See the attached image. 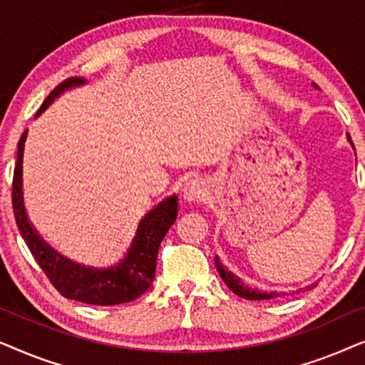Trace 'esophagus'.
<instances>
[{
    "instance_id": "esophagus-1",
    "label": "esophagus",
    "mask_w": 365,
    "mask_h": 365,
    "mask_svg": "<svg viewBox=\"0 0 365 365\" xmlns=\"http://www.w3.org/2000/svg\"><path fill=\"white\" fill-rule=\"evenodd\" d=\"M206 194L207 189L204 186V182L199 181V179H191V181H187L186 186L182 189V199L189 204H197L204 201Z\"/></svg>"
}]
</instances>
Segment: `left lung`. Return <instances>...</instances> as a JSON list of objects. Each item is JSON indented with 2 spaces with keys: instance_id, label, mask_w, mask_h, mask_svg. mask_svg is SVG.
<instances>
[{
  "instance_id": "left-lung-1",
  "label": "left lung",
  "mask_w": 365,
  "mask_h": 365,
  "mask_svg": "<svg viewBox=\"0 0 365 365\" xmlns=\"http://www.w3.org/2000/svg\"><path fill=\"white\" fill-rule=\"evenodd\" d=\"M312 86L317 88L314 83H312ZM347 139H349V143H351V146L354 148V144L351 141V136H349V134H347ZM214 261H216V267H217V271H219V276L222 277V281L226 282V286L231 289L234 294H237L239 297L249 299V301H267V299L279 297V296H282V294H284V292H276V291L262 292V291H256V289L247 287L246 284L241 281V279H239L237 276H234L231 271H227V269L224 267L221 262H219V257L217 256H216V259H214Z\"/></svg>"
}]
</instances>
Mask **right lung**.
I'll use <instances>...</instances> for the list:
<instances>
[{
	"mask_svg": "<svg viewBox=\"0 0 365 365\" xmlns=\"http://www.w3.org/2000/svg\"><path fill=\"white\" fill-rule=\"evenodd\" d=\"M86 79L69 78L49 93L36 118L54 99L68 89L83 86ZM28 131L19 139L16 166L13 176V211L26 246L59 294L73 301L94 306H116L131 302L151 286L156 274L158 251L169 227L178 217V196L173 194L154 206L138 224L131 246L121 261L109 267L84 266L64 257L49 246L29 222L23 196V156Z\"/></svg>",
	"mask_w": 365,
	"mask_h": 365,
	"instance_id": "obj_1",
	"label": "right lung"
}]
</instances>
